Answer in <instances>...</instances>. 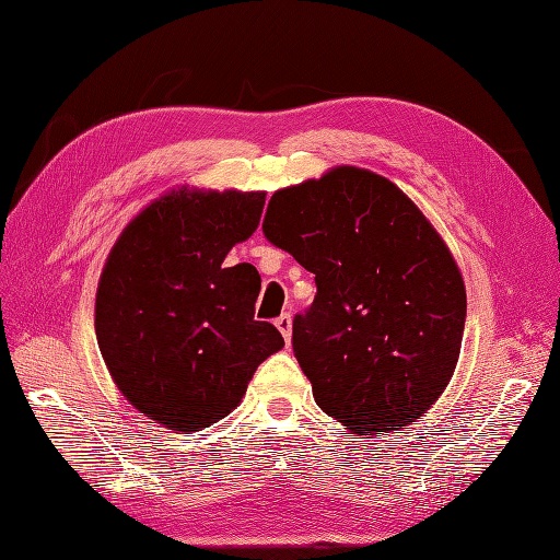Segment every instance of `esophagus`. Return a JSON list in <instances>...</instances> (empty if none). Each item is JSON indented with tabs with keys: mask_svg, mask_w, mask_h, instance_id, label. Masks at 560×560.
<instances>
[{
	"mask_svg": "<svg viewBox=\"0 0 560 560\" xmlns=\"http://www.w3.org/2000/svg\"><path fill=\"white\" fill-rule=\"evenodd\" d=\"M276 327H278L280 334L284 336V341L290 343V341H292V315H290V313H282V315L276 319Z\"/></svg>",
	"mask_w": 560,
	"mask_h": 560,
	"instance_id": "1",
	"label": "esophagus"
}]
</instances>
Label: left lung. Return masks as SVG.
<instances>
[{"instance_id":"1","label":"left lung","mask_w":560,"mask_h":560,"mask_svg":"<svg viewBox=\"0 0 560 560\" xmlns=\"http://www.w3.org/2000/svg\"><path fill=\"white\" fill-rule=\"evenodd\" d=\"M266 238L315 276L294 354L327 416L354 434L411 425L460 358L467 294L448 245L397 184L354 165L278 189Z\"/></svg>"}]
</instances>
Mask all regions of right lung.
<instances>
[{
    "instance_id": "add662e5",
    "label": "right lung",
    "mask_w": 560,
    "mask_h": 560,
    "mask_svg": "<svg viewBox=\"0 0 560 560\" xmlns=\"http://www.w3.org/2000/svg\"><path fill=\"white\" fill-rule=\"evenodd\" d=\"M266 191L177 186L118 235L95 296V336L109 376L147 418L198 432L226 418L257 366L284 341L254 319L261 278L226 266L257 231Z\"/></svg>"
}]
</instances>
